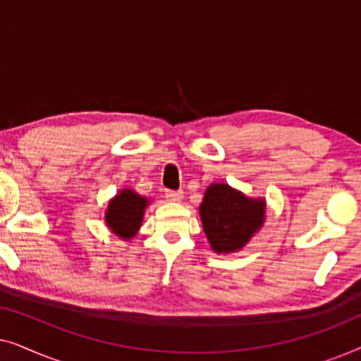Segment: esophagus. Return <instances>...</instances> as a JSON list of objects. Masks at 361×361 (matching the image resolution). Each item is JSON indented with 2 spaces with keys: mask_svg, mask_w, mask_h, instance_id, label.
<instances>
[{
  "mask_svg": "<svg viewBox=\"0 0 361 361\" xmlns=\"http://www.w3.org/2000/svg\"><path fill=\"white\" fill-rule=\"evenodd\" d=\"M166 199L172 202V204H179L184 199V192L182 190H167L166 192Z\"/></svg>",
  "mask_w": 361,
  "mask_h": 361,
  "instance_id": "1",
  "label": "esophagus"
}]
</instances>
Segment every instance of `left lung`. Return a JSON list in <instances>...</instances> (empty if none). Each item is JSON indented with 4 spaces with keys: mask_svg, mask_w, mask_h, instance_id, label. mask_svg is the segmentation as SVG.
<instances>
[{
    "mask_svg": "<svg viewBox=\"0 0 361 361\" xmlns=\"http://www.w3.org/2000/svg\"><path fill=\"white\" fill-rule=\"evenodd\" d=\"M199 215L210 248L216 255L236 253L263 228L266 199L250 197L225 182L207 187Z\"/></svg>",
    "mask_w": 361,
    "mask_h": 361,
    "instance_id": "1",
    "label": "left lung"
}]
</instances>
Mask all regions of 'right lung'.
<instances>
[{
	"label": "right lung",
	"instance_id": "add662e5",
	"mask_svg": "<svg viewBox=\"0 0 361 361\" xmlns=\"http://www.w3.org/2000/svg\"><path fill=\"white\" fill-rule=\"evenodd\" d=\"M151 199L137 194L135 189L125 187L108 202L105 210V224L108 230L118 238L130 241L136 236L142 225L145 212Z\"/></svg>",
	"mask_w": 361,
	"mask_h": 361
}]
</instances>
